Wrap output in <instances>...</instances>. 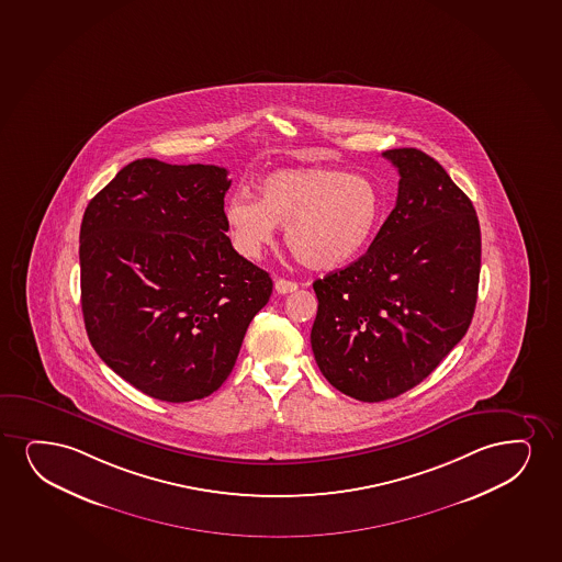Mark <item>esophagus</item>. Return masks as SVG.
Instances as JSON below:
<instances>
[{"instance_id": "esophagus-1", "label": "esophagus", "mask_w": 562, "mask_h": 562, "mask_svg": "<svg viewBox=\"0 0 562 562\" xmlns=\"http://www.w3.org/2000/svg\"><path fill=\"white\" fill-rule=\"evenodd\" d=\"M276 291L279 294H289V292L299 291V284L294 283V281H286V279H278L276 281Z\"/></svg>"}]
</instances>
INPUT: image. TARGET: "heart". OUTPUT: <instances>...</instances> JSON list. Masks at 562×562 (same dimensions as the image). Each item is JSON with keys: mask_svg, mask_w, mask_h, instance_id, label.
<instances>
[{"mask_svg": "<svg viewBox=\"0 0 562 562\" xmlns=\"http://www.w3.org/2000/svg\"><path fill=\"white\" fill-rule=\"evenodd\" d=\"M258 200L237 193L226 201L224 221L235 250L258 260L279 226L300 262L336 270L356 260L376 232L382 201L372 180L333 167H294L263 177Z\"/></svg>", "mask_w": 562, "mask_h": 562, "instance_id": "heart-1", "label": "heart"}]
</instances>
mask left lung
Returning a JSON list of instances; mask_svg holds the SVG:
<instances>
[{"mask_svg": "<svg viewBox=\"0 0 562 562\" xmlns=\"http://www.w3.org/2000/svg\"><path fill=\"white\" fill-rule=\"evenodd\" d=\"M395 209L369 250L313 283L312 349L336 390L378 403L413 390L468 333L481 273L473 203L434 157L387 149Z\"/></svg>", "mask_w": 562, "mask_h": 562, "instance_id": "obj_1", "label": "left lung"}]
</instances>
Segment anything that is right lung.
Segmentation results:
<instances>
[{
    "mask_svg": "<svg viewBox=\"0 0 562 562\" xmlns=\"http://www.w3.org/2000/svg\"><path fill=\"white\" fill-rule=\"evenodd\" d=\"M216 165L136 159L89 201L79 229L81 310L94 351L149 397L218 390L271 278L232 247Z\"/></svg>",
    "mask_w": 562,
    "mask_h": 562,
    "instance_id": "add662e5",
    "label": "right lung"
}]
</instances>
